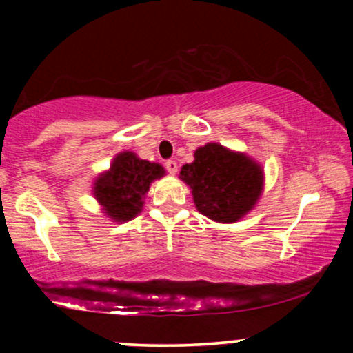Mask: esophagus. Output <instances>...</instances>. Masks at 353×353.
I'll return each instance as SVG.
<instances>
[{
	"instance_id": "obj_1",
	"label": "esophagus",
	"mask_w": 353,
	"mask_h": 353,
	"mask_svg": "<svg viewBox=\"0 0 353 353\" xmlns=\"http://www.w3.org/2000/svg\"><path fill=\"white\" fill-rule=\"evenodd\" d=\"M165 169H168V172L171 174V176H174V174L177 172V163L176 161H168V163H165Z\"/></svg>"
}]
</instances>
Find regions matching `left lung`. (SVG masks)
I'll return each instance as SVG.
<instances>
[{
  "label": "left lung",
  "instance_id": "8db88e82",
  "mask_svg": "<svg viewBox=\"0 0 353 353\" xmlns=\"http://www.w3.org/2000/svg\"><path fill=\"white\" fill-rule=\"evenodd\" d=\"M202 216L222 224L237 222L257 204L264 189V171L244 152L209 143L194 152V163L181 168Z\"/></svg>",
  "mask_w": 353,
  "mask_h": 353
}]
</instances>
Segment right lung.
Here are the masks:
<instances>
[{
	"label": "right lung",
	"instance_id": "add662e5",
	"mask_svg": "<svg viewBox=\"0 0 353 353\" xmlns=\"http://www.w3.org/2000/svg\"><path fill=\"white\" fill-rule=\"evenodd\" d=\"M165 174L157 163L139 159L134 152H119L111 168L99 174L92 194L104 214L114 222H128L143 210L149 185Z\"/></svg>",
	"mask_w": 353,
	"mask_h": 353
}]
</instances>
